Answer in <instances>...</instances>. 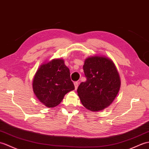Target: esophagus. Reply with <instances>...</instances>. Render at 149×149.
Returning <instances> with one entry per match:
<instances>
[{
  "mask_svg": "<svg viewBox=\"0 0 149 149\" xmlns=\"http://www.w3.org/2000/svg\"><path fill=\"white\" fill-rule=\"evenodd\" d=\"M78 84H79L78 81H75L74 83V87H75V90H76V89H77V88H78Z\"/></svg>",
  "mask_w": 149,
  "mask_h": 149,
  "instance_id": "1",
  "label": "esophagus"
}]
</instances>
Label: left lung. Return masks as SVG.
I'll return each mask as SVG.
<instances>
[{
  "label": "left lung",
  "instance_id": "8db88e82",
  "mask_svg": "<svg viewBox=\"0 0 149 149\" xmlns=\"http://www.w3.org/2000/svg\"><path fill=\"white\" fill-rule=\"evenodd\" d=\"M83 69L87 80L77 89L81 103L92 111L103 110L119 91L120 80L117 69L110 59L98 56L86 59Z\"/></svg>",
  "mask_w": 149,
  "mask_h": 149
}]
</instances>
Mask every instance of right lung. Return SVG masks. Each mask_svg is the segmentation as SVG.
Here are the masks:
<instances>
[{
	"mask_svg": "<svg viewBox=\"0 0 149 149\" xmlns=\"http://www.w3.org/2000/svg\"><path fill=\"white\" fill-rule=\"evenodd\" d=\"M32 87L38 100L49 108L60 104L65 94L74 89L69 69L62 59L41 65L34 76Z\"/></svg>",
	"mask_w": 149,
	"mask_h": 149,
	"instance_id": "1",
	"label": "right lung"
}]
</instances>
